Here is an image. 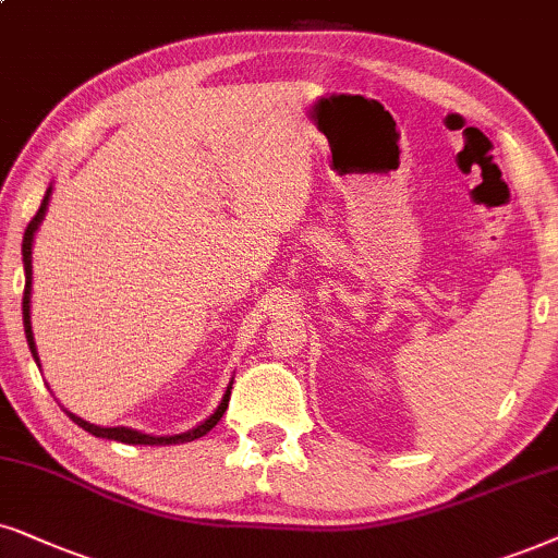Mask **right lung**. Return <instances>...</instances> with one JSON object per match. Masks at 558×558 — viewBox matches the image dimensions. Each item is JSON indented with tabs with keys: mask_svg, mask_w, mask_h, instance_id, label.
Masks as SVG:
<instances>
[{
	"mask_svg": "<svg viewBox=\"0 0 558 558\" xmlns=\"http://www.w3.org/2000/svg\"><path fill=\"white\" fill-rule=\"evenodd\" d=\"M48 197H51V187H48V193L44 197V203H40L38 214L31 218V223H27L25 229V236H23V265H25V293H23V322H25V337H27V344H31V352L35 357V363H38V350H35V340H33V327H31V283H33V265H31V255H33V236H35V229H38L40 218L46 214V206H48ZM40 365V363H38ZM229 397H231V384L227 393H223L221 404L210 417L203 422V425H197L195 429H190L185 435H172V437H154V435H144V433H136V429H129V427H97V425H89V422H84L82 417H76V414L66 412L69 417H72L76 425L82 429H87L95 437H108V440H118V442H133V446H169V442H190L195 440V437H203L208 433V429L216 427V422L223 417V412H227L229 407Z\"/></svg>",
	"mask_w": 558,
	"mask_h": 558,
	"instance_id": "obj_1",
	"label": "right lung"
}]
</instances>
